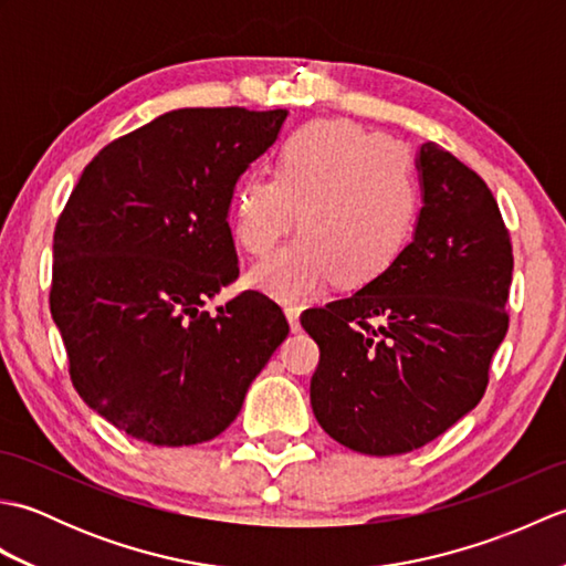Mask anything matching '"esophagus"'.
I'll use <instances>...</instances> for the list:
<instances>
[{"instance_id":"esophagus-1","label":"esophagus","mask_w":566,"mask_h":566,"mask_svg":"<svg viewBox=\"0 0 566 566\" xmlns=\"http://www.w3.org/2000/svg\"><path fill=\"white\" fill-rule=\"evenodd\" d=\"M284 316H286V321H290V328L294 333L302 328V323H298V316H302V308H298V306H286L284 308Z\"/></svg>"}]
</instances>
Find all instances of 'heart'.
<instances>
[{
    "label": "heart",
    "instance_id": "1",
    "mask_svg": "<svg viewBox=\"0 0 566 566\" xmlns=\"http://www.w3.org/2000/svg\"><path fill=\"white\" fill-rule=\"evenodd\" d=\"M418 213L420 182L408 153L343 122L296 128L282 143L276 175H243L231 199L233 233L250 255H270L298 219L302 238L248 274L258 292L284 304L331 282L359 290L381 280L411 243Z\"/></svg>",
    "mask_w": 566,
    "mask_h": 566
}]
</instances>
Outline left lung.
Returning a JSON list of instances; mask_svg holds the SVG:
<instances>
[{
	"instance_id": "obj_1",
	"label": "left lung",
	"mask_w": 566,
	"mask_h": 566,
	"mask_svg": "<svg viewBox=\"0 0 566 566\" xmlns=\"http://www.w3.org/2000/svg\"><path fill=\"white\" fill-rule=\"evenodd\" d=\"M420 213L399 262L311 308V408L333 440L387 457L423 448L482 401L506 338L513 252L484 179L436 143L416 155Z\"/></svg>"
}]
</instances>
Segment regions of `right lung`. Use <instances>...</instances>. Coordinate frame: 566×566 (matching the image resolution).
Here are the masks:
<instances>
[{"label": "right lung", "instance_id": "right-lung-1", "mask_svg": "<svg viewBox=\"0 0 566 566\" xmlns=\"http://www.w3.org/2000/svg\"><path fill=\"white\" fill-rule=\"evenodd\" d=\"M290 112L175 109L102 148L53 238L51 314L70 379L126 436L185 448L233 423L290 333L282 308L238 280L228 211L240 175Z\"/></svg>", "mask_w": 566, "mask_h": 566}]
</instances>
